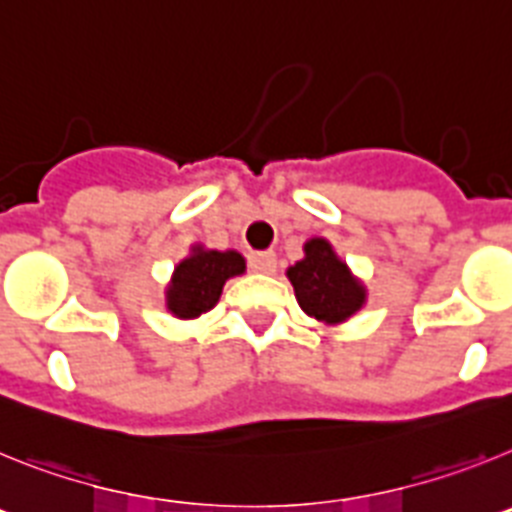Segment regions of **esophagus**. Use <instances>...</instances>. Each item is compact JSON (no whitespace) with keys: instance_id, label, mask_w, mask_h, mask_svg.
I'll return each mask as SVG.
<instances>
[{"instance_id":"obj_1","label":"esophagus","mask_w":512,"mask_h":512,"mask_svg":"<svg viewBox=\"0 0 512 512\" xmlns=\"http://www.w3.org/2000/svg\"><path fill=\"white\" fill-rule=\"evenodd\" d=\"M248 266L259 274H274L277 269V253L274 251H256L248 256Z\"/></svg>"}]
</instances>
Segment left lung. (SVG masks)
I'll list each match as a JSON object with an SVG mask.
<instances>
[{
    "label": "left lung",
    "mask_w": 512,
    "mask_h": 512,
    "mask_svg": "<svg viewBox=\"0 0 512 512\" xmlns=\"http://www.w3.org/2000/svg\"><path fill=\"white\" fill-rule=\"evenodd\" d=\"M287 274L302 310L323 323H341L364 305V287L323 238L305 243V259L289 266Z\"/></svg>",
    "instance_id": "left-lung-1"
}]
</instances>
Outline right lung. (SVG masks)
<instances>
[{
  "label": "right lung",
  "mask_w": 512,
  "mask_h": 512,
  "mask_svg": "<svg viewBox=\"0 0 512 512\" xmlns=\"http://www.w3.org/2000/svg\"><path fill=\"white\" fill-rule=\"evenodd\" d=\"M246 261L235 251H205L194 248L189 259L176 266L166 305L179 318H197L220 300L223 284L235 274H243Z\"/></svg>",
  "instance_id": "1"
}]
</instances>
